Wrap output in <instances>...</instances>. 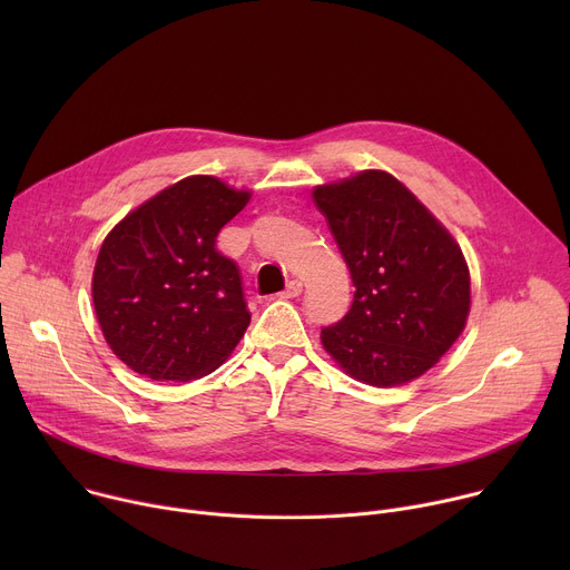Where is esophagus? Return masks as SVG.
Here are the masks:
<instances>
[{
    "mask_svg": "<svg viewBox=\"0 0 570 570\" xmlns=\"http://www.w3.org/2000/svg\"><path fill=\"white\" fill-rule=\"evenodd\" d=\"M302 282L299 279H293V282H288V286H286V291L284 293H279V297H299L302 295Z\"/></svg>",
    "mask_w": 570,
    "mask_h": 570,
    "instance_id": "1",
    "label": "esophagus"
}]
</instances>
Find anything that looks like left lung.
<instances>
[{
	"mask_svg": "<svg viewBox=\"0 0 570 570\" xmlns=\"http://www.w3.org/2000/svg\"><path fill=\"white\" fill-rule=\"evenodd\" d=\"M356 286L322 345L354 379L390 387L431 370L464 330L469 268L442 223L396 178L363 171L313 191Z\"/></svg>",
	"mask_w": 570,
	"mask_h": 570,
	"instance_id": "8db88e82",
	"label": "left lung"
}]
</instances>
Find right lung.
Listing matches in <instances>:
<instances>
[{"mask_svg":"<svg viewBox=\"0 0 570 570\" xmlns=\"http://www.w3.org/2000/svg\"><path fill=\"white\" fill-rule=\"evenodd\" d=\"M212 176L185 178L130 212L106 236L92 299L110 350L153 381L214 372L250 324L238 268L216 236L248 205Z\"/></svg>","mask_w":570,"mask_h":570,"instance_id":"right-lung-1","label":"right lung"}]
</instances>
